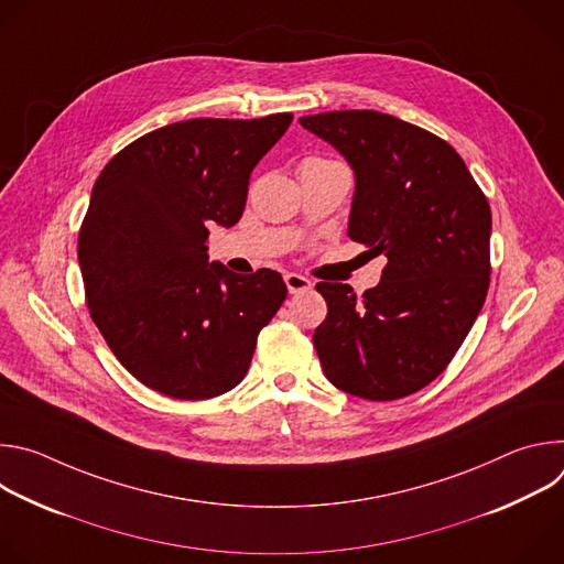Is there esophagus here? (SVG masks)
Listing matches in <instances>:
<instances>
[{"label": "esophagus", "instance_id": "1", "mask_svg": "<svg viewBox=\"0 0 564 564\" xmlns=\"http://www.w3.org/2000/svg\"><path fill=\"white\" fill-rule=\"evenodd\" d=\"M285 285H288V292L290 294H301V292H307L312 290V281L301 276V274H294V272H288L285 274Z\"/></svg>", "mask_w": 564, "mask_h": 564}]
</instances>
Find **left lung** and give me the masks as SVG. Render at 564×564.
Segmentation results:
<instances>
[{
  "label": "left lung",
  "instance_id": "left-lung-1",
  "mask_svg": "<svg viewBox=\"0 0 564 564\" xmlns=\"http://www.w3.org/2000/svg\"><path fill=\"white\" fill-rule=\"evenodd\" d=\"M355 172L348 236L383 254L377 288L316 283L328 316L314 348L328 381L370 401L429 386L455 357L489 292L491 207L459 153L379 111L303 116Z\"/></svg>",
  "mask_w": 564,
  "mask_h": 564
}]
</instances>
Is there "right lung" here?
I'll list each match as a JSON object with an SVG mask.
<instances>
[{"instance_id": "right-lung-1", "label": "right lung", "mask_w": 564, "mask_h": 564, "mask_svg": "<svg viewBox=\"0 0 564 564\" xmlns=\"http://www.w3.org/2000/svg\"><path fill=\"white\" fill-rule=\"evenodd\" d=\"M292 113L194 118L144 133L98 176L77 236L94 324L118 361L174 399H212L246 377L288 288L207 254L209 227L243 216L250 174Z\"/></svg>"}]
</instances>
